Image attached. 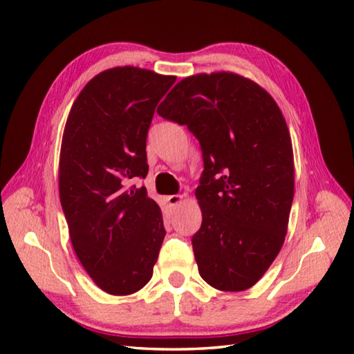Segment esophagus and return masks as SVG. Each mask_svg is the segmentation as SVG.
<instances>
[{
	"label": "esophagus",
	"mask_w": 354,
	"mask_h": 354,
	"mask_svg": "<svg viewBox=\"0 0 354 354\" xmlns=\"http://www.w3.org/2000/svg\"><path fill=\"white\" fill-rule=\"evenodd\" d=\"M183 201H184L183 194H170V196H165V202H167V205H169L170 208L179 205Z\"/></svg>",
	"instance_id": "1"
}]
</instances>
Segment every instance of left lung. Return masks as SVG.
<instances>
[{
    "label": "left lung",
    "instance_id": "left-lung-1",
    "mask_svg": "<svg viewBox=\"0 0 354 354\" xmlns=\"http://www.w3.org/2000/svg\"><path fill=\"white\" fill-rule=\"evenodd\" d=\"M158 114L187 124L204 156L192 239L199 275L225 292L252 288L284 243L295 189L281 109L254 80L217 71L178 82Z\"/></svg>",
    "mask_w": 354,
    "mask_h": 354
}]
</instances>
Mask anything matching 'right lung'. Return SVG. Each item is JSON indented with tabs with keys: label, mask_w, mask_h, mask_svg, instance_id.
Instances as JSON below:
<instances>
[{
	"label": "right lung",
	"mask_w": 354,
	"mask_h": 354,
	"mask_svg": "<svg viewBox=\"0 0 354 354\" xmlns=\"http://www.w3.org/2000/svg\"><path fill=\"white\" fill-rule=\"evenodd\" d=\"M138 66H115L88 82L74 100L59 158V196L71 243L88 275L111 295L149 283L165 236L146 187V138L158 102L175 84Z\"/></svg>",
	"instance_id": "obj_1"
}]
</instances>
